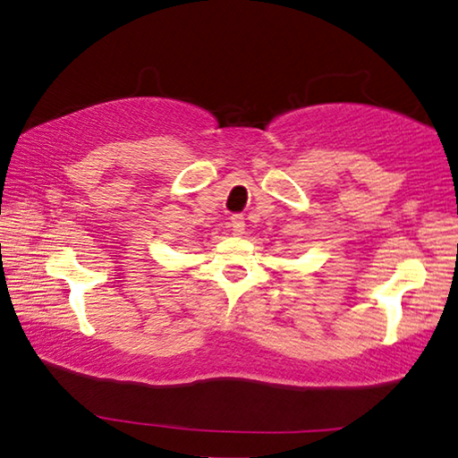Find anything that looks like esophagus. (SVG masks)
<instances>
[{
  "label": "esophagus",
  "mask_w": 458,
  "mask_h": 458,
  "mask_svg": "<svg viewBox=\"0 0 458 458\" xmlns=\"http://www.w3.org/2000/svg\"><path fill=\"white\" fill-rule=\"evenodd\" d=\"M231 229H233L235 235H243L245 233V216L239 213L231 216Z\"/></svg>",
  "instance_id": "34e87169"
}]
</instances>
